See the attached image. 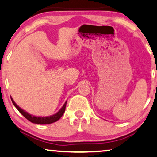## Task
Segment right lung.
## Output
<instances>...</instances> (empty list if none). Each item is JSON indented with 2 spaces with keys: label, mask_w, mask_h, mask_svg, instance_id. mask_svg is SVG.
<instances>
[{
  "label": "right lung",
  "mask_w": 157,
  "mask_h": 157,
  "mask_svg": "<svg viewBox=\"0 0 157 157\" xmlns=\"http://www.w3.org/2000/svg\"><path fill=\"white\" fill-rule=\"evenodd\" d=\"M11 99H12V101L13 105H14V107L18 109L19 112L21 113L25 118H27L28 121H30L31 122L33 123V124H52V123L57 121L58 120L60 119V117L63 116L64 112H65L66 106H67V101H66V102L64 103V105H63V107H62L61 108L58 110V112L56 113V114L52 115V116H47V117H39V116H33V115L29 114V113L26 112V111H25L24 109L20 108L18 105H17V104L14 102V101L13 100L12 98H11Z\"/></svg>",
  "instance_id": "1"
}]
</instances>
